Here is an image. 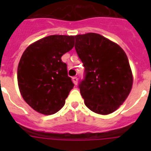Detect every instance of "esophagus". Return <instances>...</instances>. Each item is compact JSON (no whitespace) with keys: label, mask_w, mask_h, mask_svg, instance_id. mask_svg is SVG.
Here are the masks:
<instances>
[{"label":"esophagus","mask_w":151,"mask_h":151,"mask_svg":"<svg viewBox=\"0 0 151 151\" xmlns=\"http://www.w3.org/2000/svg\"><path fill=\"white\" fill-rule=\"evenodd\" d=\"M72 79H73V83L76 85L77 83H78V78H77L76 76H74V77H73V78H72Z\"/></svg>","instance_id":"1"}]
</instances>
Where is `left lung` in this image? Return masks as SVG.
<instances>
[{"label":"left lung","instance_id":"left-lung-1","mask_svg":"<svg viewBox=\"0 0 151 151\" xmlns=\"http://www.w3.org/2000/svg\"><path fill=\"white\" fill-rule=\"evenodd\" d=\"M75 38V48L85 67V77L78 85L85 104L98 114L113 113L132 87L127 55L117 44L97 33L78 35Z\"/></svg>","mask_w":151,"mask_h":151}]
</instances>
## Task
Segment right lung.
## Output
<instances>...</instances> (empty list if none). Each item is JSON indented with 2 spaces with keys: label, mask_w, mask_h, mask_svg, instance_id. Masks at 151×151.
<instances>
[{
  "label": "right lung",
  "mask_w": 151,
  "mask_h": 151,
  "mask_svg": "<svg viewBox=\"0 0 151 151\" xmlns=\"http://www.w3.org/2000/svg\"><path fill=\"white\" fill-rule=\"evenodd\" d=\"M74 44V36L54 35L35 41L23 52L17 69L19 88L35 111L52 115L65 104L74 84L61 57Z\"/></svg>",
  "instance_id": "obj_1"
}]
</instances>
